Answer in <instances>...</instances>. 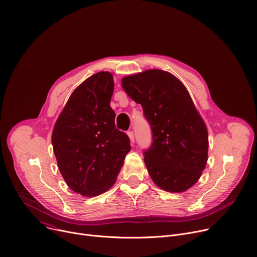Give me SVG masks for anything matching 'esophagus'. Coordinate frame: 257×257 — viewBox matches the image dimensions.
Returning <instances> with one entry per match:
<instances>
[{
    "label": "esophagus",
    "instance_id": "obj_1",
    "mask_svg": "<svg viewBox=\"0 0 257 257\" xmlns=\"http://www.w3.org/2000/svg\"><path fill=\"white\" fill-rule=\"evenodd\" d=\"M127 136H128L130 140H131V143H135V135H134V132H132V131L127 132Z\"/></svg>",
    "mask_w": 257,
    "mask_h": 257
}]
</instances>
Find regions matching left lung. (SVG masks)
Masks as SVG:
<instances>
[{
    "mask_svg": "<svg viewBox=\"0 0 257 257\" xmlns=\"http://www.w3.org/2000/svg\"><path fill=\"white\" fill-rule=\"evenodd\" d=\"M128 96L141 104L152 133L144 162L153 182L183 192L200 179L208 161V131L191 97L174 75L147 70L122 78Z\"/></svg>",
    "mask_w": 257,
    "mask_h": 257,
    "instance_id": "1",
    "label": "left lung"
}]
</instances>
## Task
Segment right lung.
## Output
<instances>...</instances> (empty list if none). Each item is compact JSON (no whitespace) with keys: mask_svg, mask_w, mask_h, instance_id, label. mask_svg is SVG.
<instances>
[{"mask_svg":"<svg viewBox=\"0 0 257 257\" xmlns=\"http://www.w3.org/2000/svg\"><path fill=\"white\" fill-rule=\"evenodd\" d=\"M113 90L111 73L90 76L73 91L54 124L51 141L58 169L81 195L95 196L112 187L131 150L130 138L115 126Z\"/></svg>","mask_w":257,"mask_h":257,"instance_id":"add662e5","label":"right lung"}]
</instances>
